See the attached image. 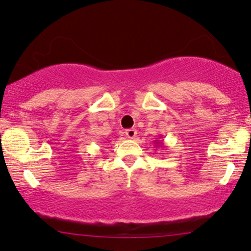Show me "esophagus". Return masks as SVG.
<instances>
[{"instance_id": "1", "label": "esophagus", "mask_w": 251, "mask_h": 251, "mask_svg": "<svg viewBox=\"0 0 251 251\" xmlns=\"http://www.w3.org/2000/svg\"><path fill=\"white\" fill-rule=\"evenodd\" d=\"M125 134H126V137L128 138V139H133L135 135H137V129H135V128L126 129Z\"/></svg>"}]
</instances>
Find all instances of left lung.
<instances>
[{
	"instance_id": "1",
	"label": "left lung",
	"mask_w": 251,
	"mask_h": 251,
	"mask_svg": "<svg viewBox=\"0 0 251 251\" xmlns=\"http://www.w3.org/2000/svg\"><path fill=\"white\" fill-rule=\"evenodd\" d=\"M154 144H155V145H159V146H162V148H163V142H157V140H155Z\"/></svg>"
}]
</instances>
